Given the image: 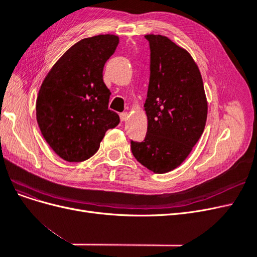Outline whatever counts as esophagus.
I'll return each instance as SVG.
<instances>
[{
	"instance_id": "obj_1",
	"label": "esophagus",
	"mask_w": 257,
	"mask_h": 257,
	"mask_svg": "<svg viewBox=\"0 0 257 257\" xmlns=\"http://www.w3.org/2000/svg\"><path fill=\"white\" fill-rule=\"evenodd\" d=\"M128 119V112H122L120 114V120L121 121H126Z\"/></svg>"
}]
</instances>
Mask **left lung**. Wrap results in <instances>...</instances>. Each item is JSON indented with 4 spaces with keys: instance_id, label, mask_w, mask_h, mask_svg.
I'll use <instances>...</instances> for the list:
<instances>
[{
    "instance_id": "1",
    "label": "left lung",
    "mask_w": 257,
    "mask_h": 257,
    "mask_svg": "<svg viewBox=\"0 0 257 257\" xmlns=\"http://www.w3.org/2000/svg\"><path fill=\"white\" fill-rule=\"evenodd\" d=\"M151 51L144 109L148 131L132 152L154 174L180 166L205 130L208 103L199 68L191 54L163 35H145Z\"/></svg>"
}]
</instances>
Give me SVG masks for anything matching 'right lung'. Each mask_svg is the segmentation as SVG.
Instances as JSON below:
<instances>
[{"label": "right lung", "mask_w": 257, "mask_h": 257, "mask_svg": "<svg viewBox=\"0 0 257 257\" xmlns=\"http://www.w3.org/2000/svg\"><path fill=\"white\" fill-rule=\"evenodd\" d=\"M118 44L113 34L83 38L64 52L42 82L36 120L61 159H90L106 132L120 122L118 113L108 109L110 91L103 80L104 65Z\"/></svg>", "instance_id": "add662e5"}]
</instances>
